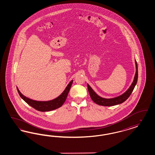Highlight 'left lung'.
I'll list each match as a JSON object with an SVG mask.
<instances>
[{
  "label": "left lung",
  "instance_id": "8db88e82",
  "mask_svg": "<svg viewBox=\"0 0 155 155\" xmlns=\"http://www.w3.org/2000/svg\"><path fill=\"white\" fill-rule=\"evenodd\" d=\"M135 64H136V74L134 75V81H133L132 85L129 87V88L124 94L120 96L113 98H109V99L102 98L101 97L98 96L94 92V91L91 89V87L89 86V85L87 84V89H88V91H89V93L91 100L96 104L99 105L106 106V107L121 104L124 102L125 101L129 98V97L130 96V94L134 91V88L137 82L138 68H137V62L136 60H135Z\"/></svg>",
  "mask_w": 155,
  "mask_h": 155
}]
</instances>
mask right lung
Returning <instances> with one entry per match:
<instances>
[{
	"mask_svg": "<svg viewBox=\"0 0 155 155\" xmlns=\"http://www.w3.org/2000/svg\"><path fill=\"white\" fill-rule=\"evenodd\" d=\"M73 81V80L70 81V82L68 84V85L67 86V87L63 91V93L59 96L54 99L53 100H50L48 101H38L35 100H32L31 99H30L26 97L23 96L20 92V91H19L18 88V87L16 88L19 96L29 105H30L31 107L38 111L48 112V111L56 109L59 107H61L64 104V103L67 98V97L69 92L70 87L72 85Z\"/></svg>",
	"mask_w": 155,
	"mask_h": 155,
	"instance_id": "1",
	"label": "right lung"
}]
</instances>
